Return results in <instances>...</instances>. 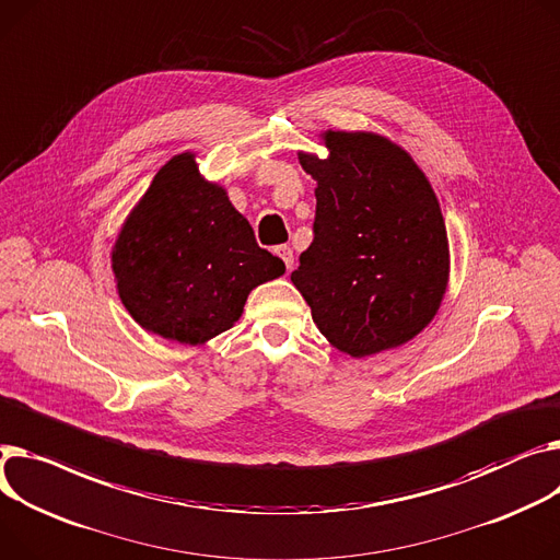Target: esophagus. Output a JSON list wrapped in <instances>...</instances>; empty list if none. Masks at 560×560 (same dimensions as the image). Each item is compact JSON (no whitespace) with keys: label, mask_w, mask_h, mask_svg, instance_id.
<instances>
[{"label":"esophagus","mask_w":560,"mask_h":560,"mask_svg":"<svg viewBox=\"0 0 560 560\" xmlns=\"http://www.w3.org/2000/svg\"><path fill=\"white\" fill-rule=\"evenodd\" d=\"M277 254H279V258L283 260V264H285V268L290 270V268H292V264H294L292 247H288V245H279V247H277Z\"/></svg>","instance_id":"34e87169"}]
</instances>
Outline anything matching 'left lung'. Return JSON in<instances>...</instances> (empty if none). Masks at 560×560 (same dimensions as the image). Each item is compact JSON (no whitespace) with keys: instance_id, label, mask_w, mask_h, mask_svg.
<instances>
[{"instance_id":"obj_1","label":"left lung","mask_w":560,"mask_h":560,"mask_svg":"<svg viewBox=\"0 0 560 560\" xmlns=\"http://www.w3.org/2000/svg\"><path fill=\"white\" fill-rule=\"evenodd\" d=\"M324 139L328 160L300 158L317 207L290 279L324 338L362 358L430 324L448 281V238L430 182L398 145L366 132Z\"/></svg>"}]
</instances>
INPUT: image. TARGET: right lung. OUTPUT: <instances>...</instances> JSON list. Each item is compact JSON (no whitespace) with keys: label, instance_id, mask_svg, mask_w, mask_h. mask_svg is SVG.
<instances>
[{"label":"right lung","instance_id":"right-lung-1","mask_svg":"<svg viewBox=\"0 0 560 560\" xmlns=\"http://www.w3.org/2000/svg\"><path fill=\"white\" fill-rule=\"evenodd\" d=\"M124 306L145 328L200 345L241 317L258 283L285 272L258 247L228 194L198 175L194 155L173 158L148 186L112 252Z\"/></svg>","mask_w":560,"mask_h":560}]
</instances>
